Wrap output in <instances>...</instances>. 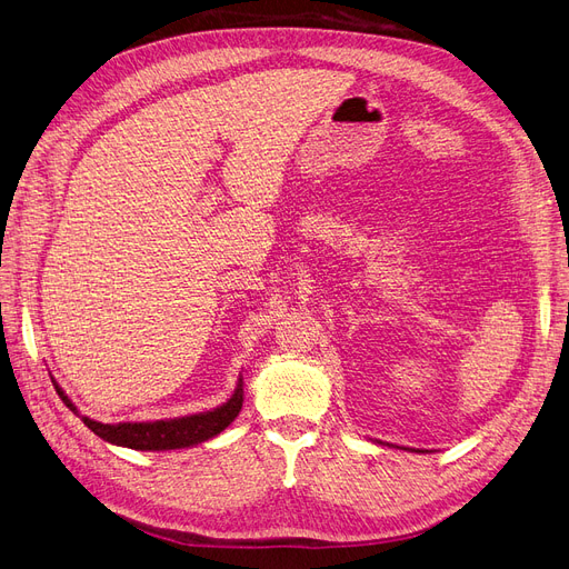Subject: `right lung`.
Segmentation results:
<instances>
[{
    "label": "right lung",
    "mask_w": 569,
    "mask_h": 569,
    "mask_svg": "<svg viewBox=\"0 0 569 569\" xmlns=\"http://www.w3.org/2000/svg\"><path fill=\"white\" fill-rule=\"evenodd\" d=\"M53 382V380H51ZM59 397L63 399V405L76 411V405L66 397V392L53 382ZM243 407V385L238 382L236 392L231 395V399L227 405L217 407L212 411L206 413H193V416H184V418H170V420H153V423H99V420H91L87 416H80L84 420V426L99 435L101 439L118 447H130V449H139V451H168V449H184V447H193L206 442V439L214 437L222 432L224 428H229L233 423V418L238 416Z\"/></svg>",
    "instance_id": "1"
}]
</instances>
